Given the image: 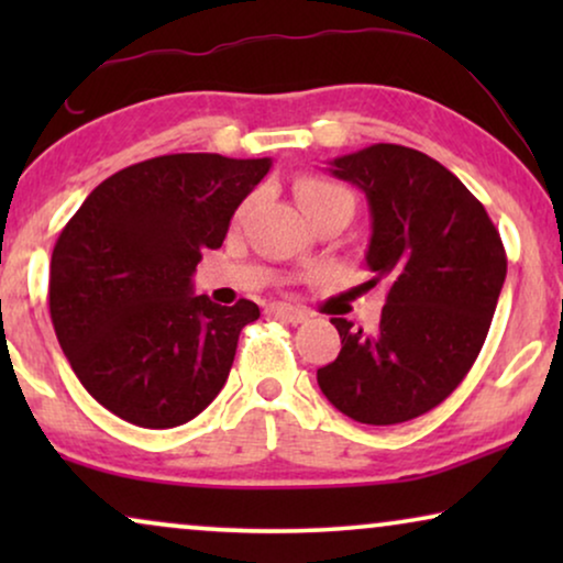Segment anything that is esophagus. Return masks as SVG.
Wrapping results in <instances>:
<instances>
[{
  "label": "esophagus",
  "instance_id": "obj_1",
  "mask_svg": "<svg viewBox=\"0 0 563 563\" xmlns=\"http://www.w3.org/2000/svg\"><path fill=\"white\" fill-rule=\"evenodd\" d=\"M268 314H274V318H282L287 322H305L307 320V312L302 307H295V305H282V302H274L268 305Z\"/></svg>",
  "mask_w": 563,
  "mask_h": 563
}]
</instances>
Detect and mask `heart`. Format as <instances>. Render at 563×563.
<instances>
[{
  "instance_id": "heart-1",
  "label": "heart",
  "mask_w": 563,
  "mask_h": 563,
  "mask_svg": "<svg viewBox=\"0 0 563 563\" xmlns=\"http://www.w3.org/2000/svg\"><path fill=\"white\" fill-rule=\"evenodd\" d=\"M295 195L305 214H310L312 210H320V207H325L330 202L353 205L351 191L341 187V184L325 179V176H305V179H299L295 187Z\"/></svg>"
}]
</instances>
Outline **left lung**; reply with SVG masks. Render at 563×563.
I'll list each match as a JSON object with an SVG mask.
<instances>
[{"mask_svg":"<svg viewBox=\"0 0 563 563\" xmlns=\"http://www.w3.org/2000/svg\"><path fill=\"white\" fill-rule=\"evenodd\" d=\"M330 174L366 195V287L384 282L389 291L374 330L330 318L341 353L318 368V384L356 422L420 418L479 356L507 274L503 238L479 199L415 148L368 145L330 161Z\"/></svg>","mask_w":563,"mask_h":563,"instance_id":"obj_1","label":"left lung"}]
</instances>
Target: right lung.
I'll list each match as a JSON object with an SVG mask.
<instances>
[{
    "instance_id": "obj_1",
    "label": "right lung",
    "mask_w": 563,
    "mask_h": 563,
    "mask_svg": "<svg viewBox=\"0 0 563 563\" xmlns=\"http://www.w3.org/2000/svg\"><path fill=\"white\" fill-rule=\"evenodd\" d=\"M272 158L172 153L104 179L60 230L48 307L84 389L141 428L197 418L225 384L258 305L195 295L205 249H220L238 205Z\"/></svg>"
}]
</instances>
